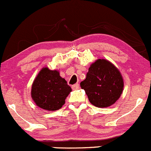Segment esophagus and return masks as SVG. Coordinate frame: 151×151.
I'll list each match as a JSON object with an SVG mask.
<instances>
[{
	"instance_id": "esophagus-1",
	"label": "esophagus",
	"mask_w": 151,
	"mask_h": 151,
	"mask_svg": "<svg viewBox=\"0 0 151 151\" xmlns=\"http://www.w3.org/2000/svg\"><path fill=\"white\" fill-rule=\"evenodd\" d=\"M72 88L73 90H76V89H78L79 88V84L78 83H76V84L73 85L72 86Z\"/></svg>"
}]
</instances>
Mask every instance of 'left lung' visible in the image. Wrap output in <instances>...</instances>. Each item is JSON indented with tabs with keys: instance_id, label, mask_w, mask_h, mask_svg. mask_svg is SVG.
<instances>
[{
	"instance_id": "1",
	"label": "left lung",
	"mask_w": 151,
	"mask_h": 151,
	"mask_svg": "<svg viewBox=\"0 0 151 151\" xmlns=\"http://www.w3.org/2000/svg\"><path fill=\"white\" fill-rule=\"evenodd\" d=\"M91 104L108 108L120 98L124 79L119 70L105 59H97L90 65L86 78L80 83Z\"/></svg>"
}]
</instances>
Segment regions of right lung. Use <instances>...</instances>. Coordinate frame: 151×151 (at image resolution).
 <instances>
[{
  "instance_id": "right-lung-1",
  "label": "right lung",
  "mask_w": 151,
  "mask_h": 151,
  "mask_svg": "<svg viewBox=\"0 0 151 151\" xmlns=\"http://www.w3.org/2000/svg\"><path fill=\"white\" fill-rule=\"evenodd\" d=\"M72 91L57 70L43 67L33 81L31 97L35 105L47 111H55L63 107Z\"/></svg>"
}]
</instances>
